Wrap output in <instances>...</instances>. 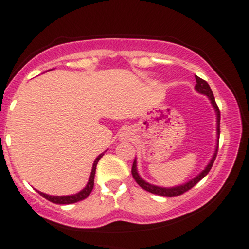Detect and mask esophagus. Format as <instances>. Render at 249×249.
I'll return each mask as SVG.
<instances>
[{
    "mask_svg": "<svg viewBox=\"0 0 249 249\" xmlns=\"http://www.w3.org/2000/svg\"><path fill=\"white\" fill-rule=\"evenodd\" d=\"M131 137H132V133H131L128 130L123 131V132L121 133V139H122V141H130Z\"/></svg>",
    "mask_w": 249,
    "mask_h": 249,
    "instance_id": "34e87169",
    "label": "esophagus"
}]
</instances>
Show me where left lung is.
<instances>
[{
    "label": "left lung",
    "mask_w": 249,
    "mask_h": 249,
    "mask_svg": "<svg viewBox=\"0 0 249 249\" xmlns=\"http://www.w3.org/2000/svg\"><path fill=\"white\" fill-rule=\"evenodd\" d=\"M196 88H194V89H196V92L201 93V95L207 96V98L210 99L211 104H212V107L214 108V111H215V115H216V145H215V150H214L212 158H211V160L208 161L206 167H205L204 170H202L201 172L198 174V176H196L194 178L188 180V181L185 182V184L178 185V186H173V187L157 186V185H152V184H150V182L145 181V180L141 177V174L138 173V168H137V159L134 158V161H133V165H132V170H131V172H132V176H133L134 180L137 181V184H138L142 188H144L145 191H147V192H151L153 194H158V196H180V194L185 193L186 191L191 190V188H192L193 186H196V185L198 184L200 180H201L208 172H210V170L213 166V162H214V160H215V157H216V153H218V148H219L220 111H219L218 105H216V103H215V98H214L212 90H211L210 85H208V83L206 81H204V79H201L198 76H196Z\"/></svg>",
    "instance_id": "8db88e82"
}]
</instances>
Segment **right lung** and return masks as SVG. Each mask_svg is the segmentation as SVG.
<instances>
[{
  "instance_id": "obj_1",
  "label": "right lung",
  "mask_w": 249,
  "mask_h": 249,
  "mask_svg": "<svg viewBox=\"0 0 249 249\" xmlns=\"http://www.w3.org/2000/svg\"><path fill=\"white\" fill-rule=\"evenodd\" d=\"M107 152V151H105ZM103 152L99 154L98 157L95 159V161H93V165H92V170H91V174H90V178H89V181L88 184L85 185V187L83 188L82 191H79L78 193H75V194H70V196H49V194H45L43 192H39L38 193L41 194L42 196H44L45 199H48L49 201L53 202V204H61V205H68V204H75L77 201H81V200H84L85 198H88L89 194L91 193V191H92L93 188V185H95V173H96V167H97V164H98L99 159L102 158L103 156H104V153Z\"/></svg>"
}]
</instances>
